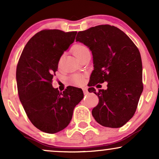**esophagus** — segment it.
<instances>
[{"mask_svg": "<svg viewBox=\"0 0 159 159\" xmlns=\"http://www.w3.org/2000/svg\"><path fill=\"white\" fill-rule=\"evenodd\" d=\"M82 90H83V93H84V95L88 94V89H87L86 88H82Z\"/></svg>", "mask_w": 159, "mask_h": 159, "instance_id": "1", "label": "esophagus"}]
</instances>
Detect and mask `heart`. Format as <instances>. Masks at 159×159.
<instances>
[{
	"label": "heart",
	"instance_id": "b5f03b06",
	"mask_svg": "<svg viewBox=\"0 0 159 159\" xmlns=\"http://www.w3.org/2000/svg\"><path fill=\"white\" fill-rule=\"evenodd\" d=\"M89 51L88 47L82 44H77L73 47L72 52L76 57L80 59V57L85 53L86 51ZM71 81L74 84H77V85H80L82 84L84 81V76L82 75H75L71 77Z\"/></svg>",
	"mask_w": 159,
	"mask_h": 159
}]
</instances>
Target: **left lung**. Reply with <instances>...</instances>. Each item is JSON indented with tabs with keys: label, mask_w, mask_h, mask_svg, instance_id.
Instances as JSON below:
<instances>
[{
	"label": "left lung",
	"mask_w": 159,
	"mask_h": 159,
	"mask_svg": "<svg viewBox=\"0 0 159 159\" xmlns=\"http://www.w3.org/2000/svg\"><path fill=\"white\" fill-rule=\"evenodd\" d=\"M76 41L84 43L93 53L94 70L88 91L99 98L92 111L93 117L103 127H122L134 116L143 90L138 47L123 31L109 25L80 31ZM104 81L108 82L107 90L96 92L94 86Z\"/></svg>",
	"instance_id": "1"
}]
</instances>
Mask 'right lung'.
Returning a JSON list of instances; mask_svg holds the SVG:
<instances>
[{"instance_id":"1","label":"right lung","mask_w":159,"mask_h":159,"mask_svg":"<svg viewBox=\"0 0 159 159\" xmlns=\"http://www.w3.org/2000/svg\"><path fill=\"white\" fill-rule=\"evenodd\" d=\"M77 32L43 30L26 44L16 66L18 94L28 118L40 131H61L84 97L82 89L68 86L63 93L52 86L61 56L75 41Z\"/></svg>"}]
</instances>
